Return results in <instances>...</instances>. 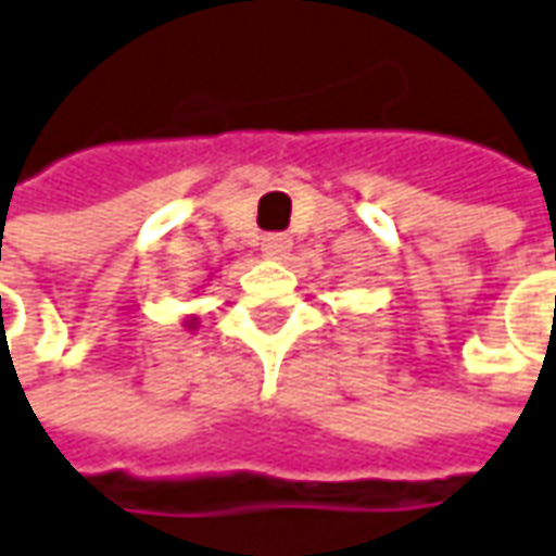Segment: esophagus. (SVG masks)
<instances>
[{
	"label": "esophagus",
	"instance_id": "34e87169",
	"mask_svg": "<svg viewBox=\"0 0 556 556\" xmlns=\"http://www.w3.org/2000/svg\"><path fill=\"white\" fill-rule=\"evenodd\" d=\"M289 249H292L289 233H267L264 242H261V252H264L267 258H286V255H289Z\"/></svg>",
	"mask_w": 556,
	"mask_h": 556
}]
</instances>
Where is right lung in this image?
Segmentation results:
<instances>
[{
	"label": "right lung",
	"instance_id": "right-lung-1",
	"mask_svg": "<svg viewBox=\"0 0 556 556\" xmlns=\"http://www.w3.org/2000/svg\"><path fill=\"white\" fill-rule=\"evenodd\" d=\"M184 326H187V329H197V319H184Z\"/></svg>",
	"mask_w": 556,
	"mask_h": 556
}]
</instances>
